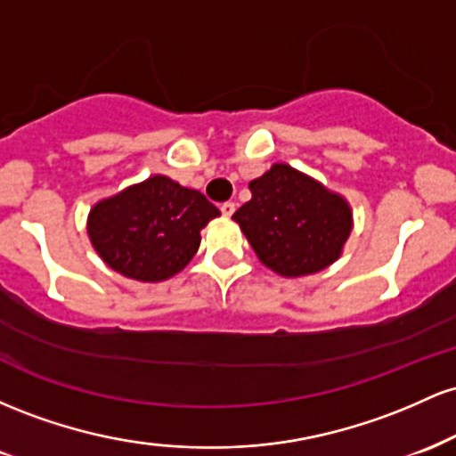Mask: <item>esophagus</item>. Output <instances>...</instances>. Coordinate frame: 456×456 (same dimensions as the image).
I'll list each match as a JSON object with an SVG mask.
<instances>
[{
	"label": "esophagus",
	"instance_id": "esophagus-1",
	"mask_svg": "<svg viewBox=\"0 0 456 456\" xmlns=\"http://www.w3.org/2000/svg\"><path fill=\"white\" fill-rule=\"evenodd\" d=\"M221 212L224 214V216H232V214L235 212V203L233 201H224L221 206Z\"/></svg>",
	"mask_w": 456,
	"mask_h": 456
}]
</instances>
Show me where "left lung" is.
<instances>
[{
  "label": "left lung",
  "mask_w": 456,
  "mask_h": 456,
  "mask_svg": "<svg viewBox=\"0 0 456 456\" xmlns=\"http://www.w3.org/2000/svg\"><path fill=\"white\" fill-rule=\"evenodd\" d=\"M248 188L253 197L233 221L265 268L296 279L341 257L354 224L352 208L341 195L285 162L272 165Z\"/></svg>",
  "instance_id": "1"
}]
</instances>
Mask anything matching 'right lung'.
Listing matches in <instances>:
<instances>
[{
  "label": "right lung",
  "instance_id": "add662e5",
  "mask_svg": "<svg viewBox=\"0 0 456 456\" xmlns=\"http://www.w3.org/2000/svg\"><path fill=\"white\" fill-rule=\"evenodd\" d=\"M216 216L218 208L199 191L151 175L98 201L87 216V235L109 268L159 282L186 268L201 244V229Z\"/></svg>",
  "mask_w": 456,
  "mask_h": 456
}]
</instances>
